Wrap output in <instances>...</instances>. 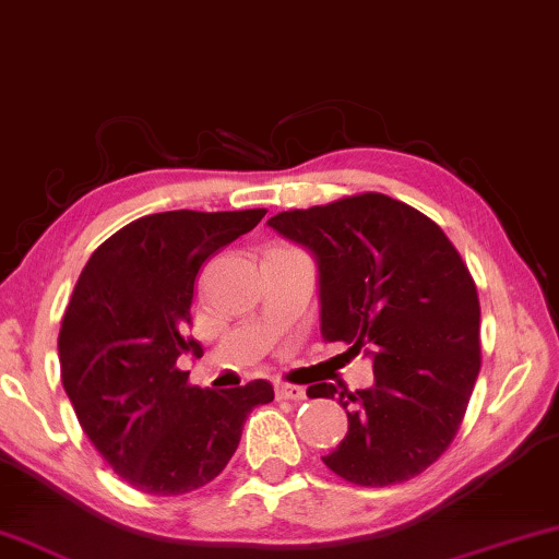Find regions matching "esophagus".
<instances>
[{"label":"esophagus","instance_id":"1","mask_svg":"<svg viewBox=\"0 0 559 559\" xmlns=\"http://www.w3.org/2000/svg\"><path fill=\"white\" fill-rule=\"evenodd\" d=\"M274 391H277L280 399H287V401H305L307 393L302 385H289V383H277L274 385Z\"/></svg>","mask_w":559,"mask_h":559}]
</instances>
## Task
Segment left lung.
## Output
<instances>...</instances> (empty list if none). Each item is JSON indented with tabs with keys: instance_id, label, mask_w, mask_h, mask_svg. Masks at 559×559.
<instances>
[{
	"instance_id": "left-lung-1",
	"label": "left lung",
	"mask_w": 559,
	"mask_h": 559,
	"mask_svg": "<svg viewBox=\"0 0 559 559\" xmlns=\"http://www.w3.org/2000/svg\"><path fill=\"white\" fill-rule=\"evenodd\" d=\"M266 226L314 260L322 337L373 360V385L340 393L347 433L322 461L360 487L408 481L454 441L479 376L472 274L441 226L383 193L282 212Z\"/></svg>"
}]
</instances>
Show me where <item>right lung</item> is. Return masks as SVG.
<instances>
[{
    "label": "right lung",
    "instance_id": "1",
    "mask_svg": "<svg viewBox=\"0 0 559 559\" xmlns=\"http://www.w3.org/2000/svg\"><path fill=\"white\" fill-rule=\"evenodd\" d=\"M264 214H148L105 239L80 272L58 337L64 393L112 472L145 495L216 479L249 411L274 399L266 380L204 391L176 366L199 350L186 333L201 264Z\"/></svg>",
    "mask_w": 559,
    "mask_h": 559
}]
</instances>
